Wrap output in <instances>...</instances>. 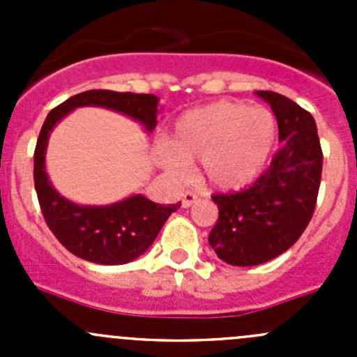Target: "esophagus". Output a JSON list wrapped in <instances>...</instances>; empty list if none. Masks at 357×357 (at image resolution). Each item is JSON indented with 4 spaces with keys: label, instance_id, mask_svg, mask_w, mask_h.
<instances>
[{
    "label": "esophagus",
    "instance_id": "esophagus-1",
    "mask_svg": "<svg viewBox=\"0 0 357 357\" xmlns=\"http://www.w3.org/2000/svg\"><path fill=\"white\" fill-rule=\"evenodd\" d=\"M197 200H199V197L195 195V193H192V192H186V193H183V199H181V205L185 208H188V207H192L193 204H197Z\"/></svg>",
    "mask_w": 357,
    "mask_h": 357
}]
</instances>
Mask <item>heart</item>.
Instances as JSON below:
<instances>
[{
    "label": "heart",
    "instance_id": "heart-1",
    "mask_svg": "<svg viewBox=\"0 0 357 357\" xmlns=\"http://www.w3.org/2000/svg\"><path fill=\"white\" fill-rule=\"evenodd\" d=\"M278 139L275 114L238 100H218L179 115L158 158L171 171L200 160V179L218 192L252 185L271 160Z\"/></svg>",
    "mask_w": 357,
    "mask_h": 357
}]
</instances>
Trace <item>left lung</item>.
Listing matches in <instances>:
<instances>
[{
  "mask_svg": "<svg viewBox=\"0 0 357 357\" xmlns=\"http://www.w3.org/2000/svg\"><path fill=\"white\" fill-rule=\"evenodd\" d=\"M271 105L282 149L248 188L212 195L219 218L208 243L231 266H257L278 257L307 228L321 183L323 152L314 117L275 91H257Z\"/></svg>",
  "mask_w": 357,
  "mask_h": 357,
  "instance_id": "1",
  "label": "left lung"
}]
</instances>
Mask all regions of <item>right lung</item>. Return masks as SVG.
<instances>
[{
  "label": "right lung",
  "instance_id": "obj_1",
  "mask_svg": "<svg viewBox=\"0 0 357 357\" xmlns=\"http://www.w3.org/2000/svg\"><path fill=\"white\" fill-rule=\"evenodd\" d=\"M91 105L121 112L146 131H153L157 126L155 95L89 89L70 96L50 112L39 132L34 150L36 193L46 225L68 252L95 264H126L146 252L181 204L160 205L143 195H132L110 205H77L53 188L45 167L50 132L68 112Z\"/></svg>",
  "mask_w": 357,
  "mask_h": 357
}]
</instances>
